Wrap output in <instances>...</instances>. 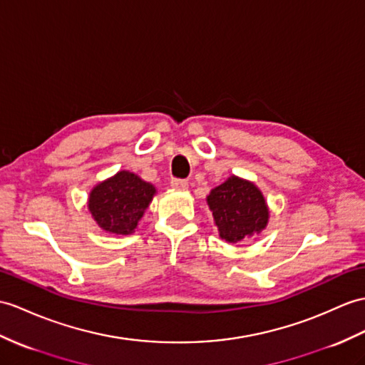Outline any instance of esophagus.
Segmentation results:
<instances>
[{
	"label": "esophagus",
	"instance_id": "1",
	"mask_svg": "<svg viewBox=\"0 0 365 365\" xmlns=\"http://www.w3.org/2000/svg\"><path fill=\"white\" fill-rule=\"evenodd\" d=\"M171 186L175 190H186V188H188V182L182 180V179H173Z\"/></svg>",
	"mask_w": 365,
	"mask_h": 365
}]
</instances>
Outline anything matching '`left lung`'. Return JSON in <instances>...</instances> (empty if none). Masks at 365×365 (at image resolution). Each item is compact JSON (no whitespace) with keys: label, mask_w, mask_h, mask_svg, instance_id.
Listing matches in <instances>:
<instances>
[{"label":"left lung","mask_w":365,"mask_h":365,"mask_svg":"<svg viewBox=\"0 0 365 365\" xmlns=\"http://www.w3.org/2000/svg\"><path fill=\"white\" fill-rule=\"evenodd\" d=\"M219 236L227 242H240L264 230L269 208L257 185L232 175L207 196Z\"/></svg>","instance_id":"1"}]
</instances>
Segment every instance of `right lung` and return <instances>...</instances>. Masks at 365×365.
Returning a JSON list of instances; mask_svg holds the SVG:
<instances>
[{
    "label": "right lung",
    "instance_id": "obj_1",
    "mask_svg": "<svg viewBox=\"0 0 365 365\" xmlns=\"http://www.w3.org/2000/svg\"><path fill=\"white\" fill-rule=\"evenodd\" d=\"M155 194V186L129 171L98 183L88 196V210L103 230L130 235Z\"/></svg>",
    "mask_w": 365,
    "mask_h": 365
}]
</instances>
